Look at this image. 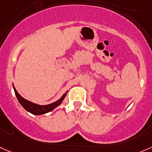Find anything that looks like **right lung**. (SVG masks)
I'll list each match as a JSON object with an SVG mask.
<instances>
[{"instance_id": "obj_1", "label": "right lung", "mask_w": 152, "mask_h": 152, "mask_svg": "<svg viewBox=\"0 0 152 152\" xmlns=\"http://www.w3.org/2000/svg\"><path fill=\"white\" fill-rule=\"evenodd\" d=\"M13 88H14V92H15V95L17 96V100L20 102V104L22 105V106L25 108L26 111H28V112L31 113V114L34 115H41L47 114L48 112H50L52 110H54L56 107H57L58 105H60L62 103V102L63 101L64 98L67 95L66 93H65L64 95L59 99L58 100H57L56 102L51 103V104H48L45 105H41L36 104V103H33L32 102L29 101V100H26V99L23 98L20 94L18 93V92L17 91V89H15V87L13 85Z\"/></svg>"}]
</instances>
